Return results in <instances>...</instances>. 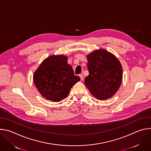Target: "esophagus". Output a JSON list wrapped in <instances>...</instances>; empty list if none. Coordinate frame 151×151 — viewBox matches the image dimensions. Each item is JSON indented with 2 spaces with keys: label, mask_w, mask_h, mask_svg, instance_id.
I'll list each match as a JSON object with an SVG mask.
<instances>
[{
  "label": "esophagus",
  "mask_w": 151,
  "mask_h": 151,
  "mask_svg": "<svg viewBox=\"0 0 151 151\" xmlns=\"http://www.w3.org/2000/svg\"><path fill=\"white\" fill-rule=\"evenodd\" d=\"M79 76L80 77L81 81H83V76L82 74H80V75H79Z\"/></svg>",
  "instance_id": "obj_1"
}]
</instances>
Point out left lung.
<instances>
[{
    "mask_svg": "<svg viewBox=\"0 0 151 151\" xmlns=\"http://www.w3.org/2000/svg\"><path fill=\"white\" fill-rule=\"evenodd\" d=\"M89 75L84 83L99 100L112 97L122 80V68L118 59L104 49L96 50L87 55Z\"/></svg>",
    "mask_w": 151,
    "mask_h": 151,
    "instance_id": "1",
    "label": "left lung"
}]
</instances>
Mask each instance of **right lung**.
Wrapping results in <instances>:
<instances>
[{
    "mask_svg": "<svg viewBox=\"0 0 151 151\" xmlns=\"http://www.w3.org/2000/svg\"><path fill=\"white\" fill-rule=\"evenodd\" d=\"M80 80L68 64V57L63 55H50L33 75L35 85L40 94L56 102L66 98L71 88Z\"/></svg>",
    "mask_w": 151,
    "mask_h": 151,
    "instance_id": "add662e5",
    "label": "right lung"
}]
</instances>
